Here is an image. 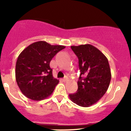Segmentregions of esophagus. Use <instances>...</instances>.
I'll return each instance as SVG.
<instances>
[{
    "instance_id": "1",
    "label": "esophagus",
    "mask_w": 131,
    "mask_h": 131,
    "mask_svg": "<svg viewBox=\"0 0 131 131\" xmlns=\"http://www.w3.org/2000/svg\"><path fill=\"white\" fill-rule=\"evenodd\" d=\"M62 80H63V82H67V80H68V78L67 77H64V78H63V79H62Z\"/></svg>"
}]
</instances>
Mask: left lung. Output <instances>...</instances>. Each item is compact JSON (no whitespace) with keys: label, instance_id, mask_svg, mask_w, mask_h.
I'll use <instances>...</instances> for the list:
<instances>
[{"label":"left lung","instance_id":"8db88e82","mask_svg":"<svg viewBox=\"0 0 131 131\" xmlns=\"http://www.w3.org/2000/svg\"><path fill=\"white\" fill-rule=\"evenodd\" d=\"M71 48L79 59L80 75L77 91L69 97L79 106H91L104 96L109 87L112 75L108 59L91 44L72 46Z\"/></svg>","mask_w":131,"mask_h":131}]
</instances>
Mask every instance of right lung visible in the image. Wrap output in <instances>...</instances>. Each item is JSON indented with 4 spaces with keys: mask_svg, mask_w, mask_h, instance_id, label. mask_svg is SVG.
I'll use <instances>...</instances> for the list:
<instances>
[{
    "mask_svg": "<svg viewBox=\"0 0 131 131\" xmlns=\"http://www.w3.org/2000/svg\"><path fill=\"white\" fill-rule=\"evenodd\" d=\"M65 46L45 41L34 42L20 53L16 64V80L22 93L34 101L52 94L59 80L52 76L50 62Z\"/></svg>",
    "mask_w": 131,
    "mask_h": 131,
    "instance_id": "1",
    "label": "right lung"
}]
</instances>
